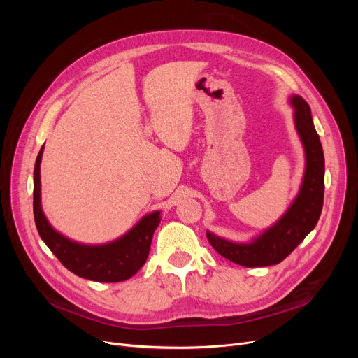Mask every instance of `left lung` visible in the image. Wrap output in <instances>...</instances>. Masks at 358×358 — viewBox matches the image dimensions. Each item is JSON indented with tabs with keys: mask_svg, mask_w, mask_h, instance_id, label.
<instances>
[{
	"mask_svg": "<svg viewBox=\"0 0 358 358\" xmlns=\"http://www.w3.org/2000/svg\"><path fill=\"white\" fill-rule=\"evenodd\" d=\"M294 124L305 148V176L300 192L289 210L271 228L248 243L232 242L206 232L217 254L243 267H267L283 261L306 235L313 231L324 206L325 158L315 130L310 107L300 97L292 96Z\"/></svg>",
	"mask_w": 358,
	"mask_h": 358,
	"instance_id": "1",
	"label": "left lung"
}]
</instances>
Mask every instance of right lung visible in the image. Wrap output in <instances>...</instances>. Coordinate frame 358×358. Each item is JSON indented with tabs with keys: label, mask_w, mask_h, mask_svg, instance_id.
Returning a JSON list of instances; mask_svg holds the SVG:
<instances>
[{
	"label": "right lung",
	"mask_w": 358,
	"mask_h": 358,
	"mask_svg": "<svg viewBox=\"0 0 358 358\" xmlns=\"http://www.w3.org/2000/svg\"><path fill=\"white\" fill-rule=\"evenodd\" d=\"M42 154L43 146L34 164L33 213L37 232L49 250L62 262L65 268L87 280L116 283V281H124L135 275L148 258L154 232L161 222V212L146 215L126 235L104 245H84V243L73 242L56 232L43 215L41 204Z\"/></svg>",
	"instance_id": "right-lung-1"
}]
</instances>
